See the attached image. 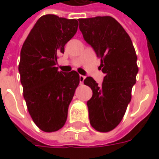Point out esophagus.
I'll use <instances>...</instances> for the list:
<instances>
[{
  "label": "esophagus",
  "mask_w": 159,
  "mask_h": 159,
  "mask_svg": "<svg viewBox=\"0 0 159 159\" xmlns=\"http://www.w3.org/2000/svg\"><path fill=\"white\" fill-rule=\"evenodd\" d=\"M79 79H80V83H82V84H83V81H84V79H85V76H83V75H80Z\"/></svg>",
  "instance_id": "1"
}]
</instances>
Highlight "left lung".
Returning <instances> with one entry per match:
<instances>
[{"instance_id": "1", "label": "left lung", "mask_w": 159, "mask_h": 159, "mask_svg": "<svg viewBox=\"0 0 159 159\" xmlns=\"http://www.w3.org/2000/svg\"><path fill=\"white\" fill-rule=\"evenodd\" d=\"M78 21L83 38L100 59L99 69L105 74L101 86L91 76L83 83L93 91L87 102L90 124L106 133L119 124L131 100L139 70L136 52L128 33L112 17L98 16Z\"/></svg>"}]
</instances>
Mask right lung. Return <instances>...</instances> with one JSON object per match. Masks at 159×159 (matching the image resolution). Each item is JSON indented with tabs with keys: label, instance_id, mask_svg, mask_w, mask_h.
<instances>
[{
	"label": "right lung",
	"instance_id": "right-lung-1",
	"mask_svg": "<svg viewBox=\"0 0 159 159\" xmlns=\"http://www.w3.org/2000/svg\"><path fill=\"white\" fill-rule=\"evenodd\" d=\"M76 19L47 14L40 18L21 48L19 71L23 94L33 122L44 132L60 129L79 85V74L59 71L57 59L75 36Z\"/></svg>",
	"mask_w": 159,
	"mask_h": 159
}]
</instances>
